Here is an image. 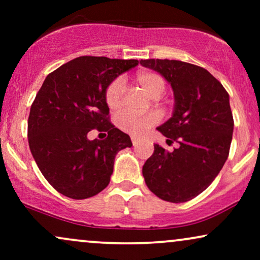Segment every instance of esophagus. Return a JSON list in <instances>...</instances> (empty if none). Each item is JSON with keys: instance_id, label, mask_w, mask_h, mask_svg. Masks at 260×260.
Instances as JSON below:
<instances>
[{"instance_id": "obj_1", "label": "esophagus", "mask_w": 260, "mask_h": 260, "mask_svg": "<svg viewBox=\"0 0 260 260\" xmlns=\"http://www.w3.org/2000/svg\"><path fill=\"white\" fill-rule=\"evenodd\" d=\"M131 140H132L133 145L136 147V145L140 142V138H139V137H137V136H132V137H131Z\"/></svg>"}]
</instances>
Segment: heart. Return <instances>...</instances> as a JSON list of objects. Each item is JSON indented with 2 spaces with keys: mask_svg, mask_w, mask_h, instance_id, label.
I'll return each mask as SVG.
<instances>
[{
  "mask_svg": "<svg viewBox=\"0 0 260 260\" xmlns=\"http://www.w3.org/2000/svg\"><path fill=\"white\" fill-rule=\"evenodd\" d=\"M136 83L142 86L147 94L153 99H159L165 92L166 80L162 76L155 72H140L136 76ZM124 98V84L121 78H115L106 86L105 103L107 107L116 111L122 106ZM156 112H148L144 115L124 111L117 117V124L124 132L132 136H140L159 122Z\"/></svg>",
  "mask_w": 260,
  "mask_h": 260,
  "instance_id": "1",
  "label": "heart"
}]
</instances>
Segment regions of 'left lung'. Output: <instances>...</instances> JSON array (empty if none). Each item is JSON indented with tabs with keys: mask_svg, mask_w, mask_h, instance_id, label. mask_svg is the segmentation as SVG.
Masks as SVG:
<instances>
[{
	"mask_svg": "<svg viewBox=\"0 0 260 260\" xmlns=\"http://www.w3.org/2000/svg\"><path fill=\"white\" fill-rule=\"evenodd\" d=\"M171 84L175 111L157 127L178 148L169 153L159 144L143 166L149 189L160 199L183 203L201 194L228 160L234 132L229 92L199 66L176 59H142Z\"/></svg>",
	"mask_w": 260,
	"mask_h": 260,
	"instance_id": "obj_1",
	"label": "left lung"
}]
</instances>
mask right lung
<instances>
[{
  "instance_id": "add662e5",
  "label": "right lung",
  "mask_w": 260,
  "mask_h": 260,
  "mask_svg": "<svg viewBox=\"0 0 260 260\" xmlns=\"http://www.w3.org/2000/svg\"><path fill=\"white\" fill-rule=\"evenodd\" d=\"M137 59L80 56L44 80L28 118L29 148L41 174L68 198L96 196L110 183L115 156L132 147L129 136L110 121L106 86L136 67ZM106 132L105 140L87 133Z\"/></svg>"
}]
</instances>
